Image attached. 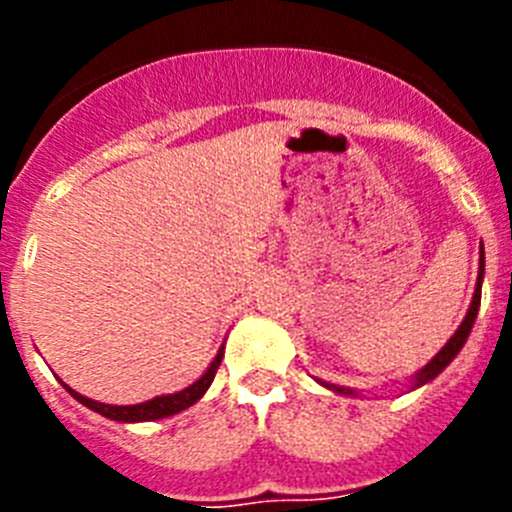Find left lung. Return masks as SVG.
Here are the masks:
<instances>
[{
	"instance_id": "1",
	"label": "left lung",
	"mask_w": 512,
	"mask_h": 512,
	"mask_svg": "<svg viewBox=\"0 0 512 512\" xmlns=\"http://www.w3.org/2000/svg\"><path fill=\"white\" fill-rule=\"evenodd\" d=\"M479 264H482V266H479L477 289H474V297H472V305H469V310H467V318L461 320V325H459V328H456L454 336L449 338V343H446V346H443L441 351H438V354L433 356V359L428 361V364H425L423 369H420L418 374H415V387H420V384L436 379L438 374H441L443 369H446V366L451 364V361H454V356L459 354L461 346L467 343L469 333H472L474 320H477L479 300H482V274H485V251H482V261H479ZM333 390H336V392H346V395H348V390H343V387H333Z\"/></svg>"
}]
</instances>
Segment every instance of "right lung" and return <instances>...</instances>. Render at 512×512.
Returning a JSON list of instances; mask_svg holds the SVG:
<instances>
[{
  "label": "right lung",
  "instance_id": "1",
  "mask_svg": "<svg viewBox=\"0 0 512 512\" xmlns=\"http://www.w3.org/2000/svg\"><path fill=\"white\" fill-rule=\"evenodd\" d=\"M220 361H223V346H220L217 356H215V359H212V364L207 366V372L202 374V377L197 379V382L189 384L187 390L174 392V395L153 397V400L140 402V405H104V402L89 400V397L79 395V392H74V390H71V387H66V384H63V387H66V390L71 392V397H74V400H79L81 405H87L89 410H94V413L104 415V418L120 420V423H140V420L169 418V415L182 413V410H187L189 405H194V402H197L202 395H205L207 387H210V384H212V379H215L217 366H220Z\"/></svg>",
  "mask_w": 512,
  "mask_h": 512
}]
</instances>
